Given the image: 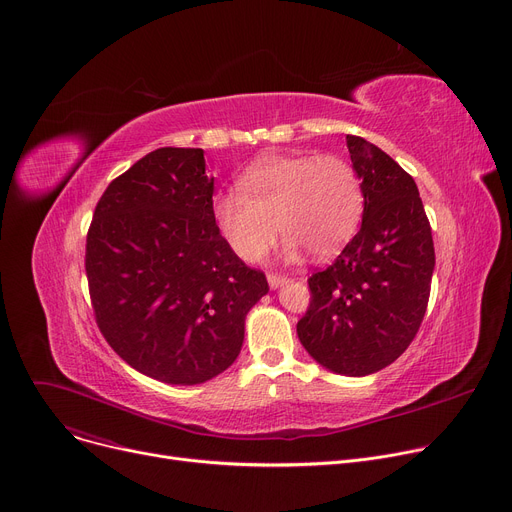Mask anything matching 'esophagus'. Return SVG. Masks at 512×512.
Returning a JSON list of instances; mask_svg holds the SVG:
<instances>
[{
	"instance_id": "esophagus-1",
	"label": "esophagus",
	"mask_w": 512,
	"mask_h": 512,
	"mask_svg": "<svg viewBox=\"0 0 512 512\" xmlns=\"http://www.w3.org/2000/svg\"><path fill=\"white\" fill-rule=\"evenodd\" d=\"M267 282H269L271 288H280V286L288 284L290 278H288V276H282V274H267Z\"/></svg>"
}]
</instances>
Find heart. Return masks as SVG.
<instances>
[{
    "instance_id": "heart-1",
    "label": "heart",
    "mask_w": 512,
    "mask_h": 512,
    "mask_svg": "<svg viewBox=\"0 0 512 512\" xmlns=\"http://www.w3.org/2000/svg\"><path fill=\"white\" fill-rule=\"evenodd\" d=\"M364 214V191L356 166L339 154H276L251 164L238 179V191L214 199V218L245 261H259L288 236L286 255L302 249L331 257L356 234ZM281 228H277V224Z\"/></svg>"
}]
</instances>
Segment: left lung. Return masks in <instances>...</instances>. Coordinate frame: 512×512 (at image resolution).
<instances>
[{
	"label": "left lung",
	"instance_id": "8db88e82",
	"mask_svg": "<svg viewBox=\"0 0 512 512\" xmlns=\"http://www.w3.org/2000/svg\"><path fill=\"white\" fill-rule=\"evenodd\" d=\"M362 191V226L327 269L309 278L311 304L296 325L325 368L364 377L395 362L426 315L434 243L412 175L381 148L348 135Z\"/></svg>",
	"mask_w": 512,
	"mask_h": 512
}]
</instances>
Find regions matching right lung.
I'll use <instances>...</instances> for the list:
<instances>
[{
    "label": "right lung",
    "instance_id": "add662e5",
    "mask_svg": "<svg viewBox=\"0 0 512 512\" xmlns=\"http://www.w3.org/2000/svg\"><path fill=\"white\" fill-rule=\"evenodd\" d=\"M212 195L201 148H158L111 181L86 236L100 333L131 368L170 385L224 372L269 290L220 234Z\"/></svg>",
    "mask_w": 512,
    "mask_h": 512
}]
</instances>
